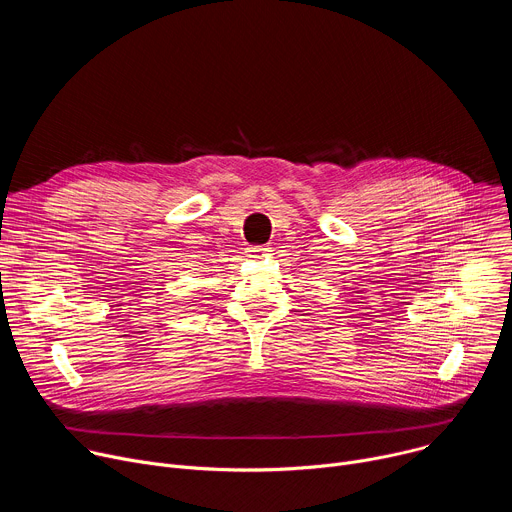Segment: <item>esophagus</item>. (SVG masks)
<instances>
[{"instance_id":"1","label":"esophagus","mask_w":512,"mask_h":512,"mask_svg":"<svg viewBox=\"0 0 512 512\" xmlns=\"http://www.w3.org/2000/svg\"><path fill=\"white\" fill-rule=\"evenodd\" d=\"M267 251H269V249L263 247V245H249V247H247V255H249V257H255V259L263 257Z\"/></svg>"}]
</instances>
